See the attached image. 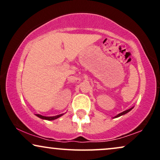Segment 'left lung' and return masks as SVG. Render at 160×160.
Masks as SVG:
<instances>
[{"mask_svg":"<svg viewBox=\"0 0 160 160\" xmlns=\"http://www.w3.org/2000/svg\"><path fill=\"white\" fill-rule=\"evenodd\" d=\"M132 109H133V108H130V109L126 110V111H123V112H122V113H119V114H117V116H115V117H113V118H117V117H120V116H122V115L126 114V113H128V112H129L130 111H131V110H132Z\"/></svg>","mask_w":160,"mask_h":160,"instance_id":"obj_1","label":"left lung"}]
</instances>
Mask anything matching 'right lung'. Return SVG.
I'll use <instances>...</instances> for the list:
<instances>
[{"label":"right lung","instance_id":"add662e5","mask_svg":"<svg viewBox=\"0 0 160 160\" xmlns=\"http://www.w3.org/2000/svg\"><path fill=\"white\" fill-rule=\"evenodd\" d=\"M63 114H64V113H62V114L54 116V117H45V116H42V115H40V114H36V116H37V117H39V118H40V119H43V120H56V119H58V117H62V116L63 115Z\"/></svg>","mask_w":160,"mask_h":160}]
</instances>
